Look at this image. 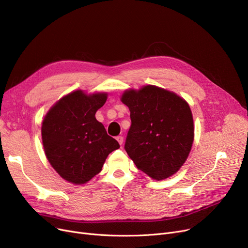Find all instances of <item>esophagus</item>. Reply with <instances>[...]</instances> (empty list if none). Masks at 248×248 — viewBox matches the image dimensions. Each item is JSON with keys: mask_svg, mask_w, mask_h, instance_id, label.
<instances>
[{"mask_svg": "<svg viewBox=\"0 0 248 248\" xmlns=\"http://www.w3.org/2000/svg\"><path fill=\"white\" fill-rule=\"evenodd\" d=\"M115 139H116V140H117V141H119V144H120V145H123V142H124V137H122V136H117Z\"/></svg>", "mask_w": 248, "mask_h": 248, "instance_id": "1", "label": "esophagus"}]
</instances>
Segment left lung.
Returning <instances> with one entry per match:
<instances>
[{"label": "left lung", "mask_w": 248, "mask_h": 248, "mask_svg": "<svg viewBox=\"0 0 248 248\" xmlns=\"http://www.w3.org/2000/svg\"><path fill=\"white\" fill-rule=\"evenodd\" d=\"M122 101L131 111L132 124L124 144L129 158L153 179L175 174L187 160L194 140L189 104L154 85L127 90Z\"/></svg>", "instance_id": "8db88e82"}]
</instances>
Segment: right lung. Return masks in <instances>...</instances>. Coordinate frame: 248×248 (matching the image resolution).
<instances>
[{
	"instance_id": "1",
	"label": "right lung",
	"mask_w": 248,
	"mask_h": 248,
	"mask_svg": "<svg viewBox=\"0 0 248 248\" xmlns=\"http://www.w3.org/2000/svg\"><path fill=\"white\" fill-rule=\"evenodd\" d=\"M107 98V93L86 95L76 90L56 102L43 121L46 157L55 171L73 184L93 179L101 171L108 155L120 148L95 119Z\"/></svg>"
}]
</instances>
